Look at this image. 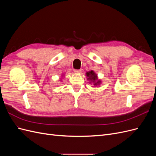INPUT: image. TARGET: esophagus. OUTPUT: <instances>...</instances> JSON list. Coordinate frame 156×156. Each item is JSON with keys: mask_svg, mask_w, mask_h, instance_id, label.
I'll list each match as a JSON object with an SVG mask.
<instances>
[{"mask_svg": "<svg viewBox=\"0 0 156 156\" xmlns=\"http://www.w3.org/2000/svg\"><path fill=\"white\" fill-rule=\"evenodd\" d=\"M74 72L75 73H81L82 72V69H74Z\"/></svg>", "mask_w": 156, "mask_h": 156, "instance_id": "esophagus-1", "label": "esophagus"}]
</instances>
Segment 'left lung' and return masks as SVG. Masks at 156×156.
Masks as SVG:
<instances>
[{"instance_id": "left-lung-1", "label": "left lung", "mask_w": 156, "mask_h": 156, "mask_svg": "<svg viewBox=\"0 0 156 156\" xmlns=\"http://www.w3.org/2000/svg\"><path fill=\"white\" fill-rule=\"evenodd\" d=\"M86 77L87 78L88 81H89L90 84H93L94 87L100 86L102 83V81L101 79H98V75L94 72L93 70L89 71V72L86 73Z\"/></svg>"}]
</instances>
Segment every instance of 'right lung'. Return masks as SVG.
<instances>
[{
	"instance_id": "obj_1",
	"label": "right lung",
	"mask_w": 156,
	"mask_h": 156,
	"mask_svg": "<svg viewBox=\"0 0 156 156\" xmlns=\"http://www.w3.org/2000/svg\"><path fill=\"white\" fill-rule=\"evenodd\" d=\"M64 73H62V77H63V76H64ZM60 80H62V78H60Z\"/></svg>"
}]
</instances>
